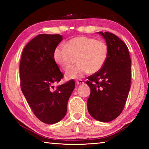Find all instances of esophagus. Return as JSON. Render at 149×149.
Segmentation results:
<instances>
[{"label":"esophagus","instance_id":"esophagus-1","mask_svg":"<svg viewBox=\"0 0 149 149\" xmlns=\"http://www.w3.org/2000/svg\"><path fill=\"white\" fill-rule=\"evenodd\" d=\"M76 84L77 85H81L84 84V81L82 79H77L76 80Z\"/></svg>","mask_w":149,"mask_h":149}]
</instances>
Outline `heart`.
<instances>
[{"label":"heart","mask_w":149,"mask_h":149,"mask_svg":"<svg viewBox=\"0 0 149 149\" xmlns=\"http://www.w3.org/2000/svg\"><path fill=\"white\" fill-rule=\"evenodd\" d=\"M108 56V47L104 41L87 36L70 39L65 47L58 46L53 54L55 62L64 71L68 70L76 61L78 63L65 74L68 79L82 77L89 72H99Z\"/></svg>","instance_id":"b5f03b06"}]
</instances>
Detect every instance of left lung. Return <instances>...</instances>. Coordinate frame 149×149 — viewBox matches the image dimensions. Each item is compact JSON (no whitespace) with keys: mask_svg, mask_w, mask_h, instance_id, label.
I'll return each instance as SVG.
<instances>
[{"mask_svg":"<svg viewBox=\"0 0 149 149\" xmlns=\"http://www.w3.org/2000/svg\"><path fill=\"white\" fill-rule=\"evenodd\" d=\"M99 33L108 47V56L102 69L87 77L91 89L87 100L90 115L108 122L119 116L124 108L131 87L132 60L127 45L109 32Z\"/></svg>","mask_w":149,"mask_h":149,"instance_id":"1","label":"left lung"}]
</instances>
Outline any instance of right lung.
<instances>
[{"label": "right lung", "instance_id": "1", "mask_svg": "<svg viewBox=\"0 0 149 149\" xmlns=\"http://www.w3.org/2000/svg\"><path fill=\"white\" fill-rule=\"evenodd\" d=\"M62 39L58 34L38 35L24 47L19 63L22 91L35 116L47 124L65 116L75 88L73 79L55 89L53 86L64 77L53 56Z\"/></svg>", "mask_w": 149, "mask_h": 149}]
</instances>
